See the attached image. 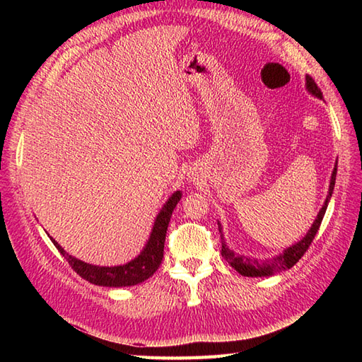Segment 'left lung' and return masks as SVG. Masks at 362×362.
Returning a JSON list of instances; mask_svg holds the SVG:
<instances>
[{
    "instance_id": "8db88e82",
    "label": "left lung",
    "mask_w": 362,
    "mask_h": 362,
    "mask_svg": "<svg viewBox=\"0 0 362 362\" xmlns=\"http://www.w3.org/2000/svg\"><path fill=\"white\" fill-rule=\"evenodd\" d=\"M306 88H308L310 93H313L314 96H317L320 99L324 98V96H322L320 88L317 87V83L314 82V79L311 78V76H306ZM336 171H337V169L334 166L333 174H332V182H329V193L327 196L325 205L322 206V210L319 211L317 218H316V221H314L313 227L308 230V233H306V236L303 238L302 241H298L297 244L292 245V247L286 249L279 257H274V258L266 259V261H258V259H252V258H247V257L236 255V253H233L232 250L227 247L226 240H224V238H222V232H221L222 228L219 226L221 243H222L221 253H222V257L227 259V263L232 266L236 272H240L244 276H269V275H272V274H279V272L286 271V269H291L292 266H294L297 261L305 255V252L308 250V247H310L313 240H314V236H316L317 230H319V227L322 224V219H324V214L327 211L329 197H332V193H333V189H334Z\"/></svg>"
}]
</instances>
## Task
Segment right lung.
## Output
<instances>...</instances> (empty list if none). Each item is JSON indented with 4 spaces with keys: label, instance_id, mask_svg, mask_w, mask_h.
Returning a JSON list of instances; mask_svg holds the SVG:
<instances>
[{
    "label": "right lung",
    "instance_id": "add662e5",
    "mask_svg": "<svg viewBox=\"0 0 362 362\" xmlns=\"http://www.w3.org/2000/svg\"><path fill=\"white\" fill-rule=\"evenodd\" d=\"M182 193L175 191V193L169 197V201L163 205V209L158 213V216L153 222V228L148 244L143 249V252L135 259L130 261L127 264L122 266H113V267H99L93 264H87L83 261L74 258L60 247V245L51 240L56 245L57 250L62 253L64 258L68 261L76 274H79L83 280H87L98 286H110V288H119V286H134V284L143 283L148 280L149 276L160 267L161 261H163V249H165V238L166 230L171 214L175 209L177 202L180 201Z\"/></svg>",
    "mask_w": 362,
    "mask_h": 362
}]
</instances>
